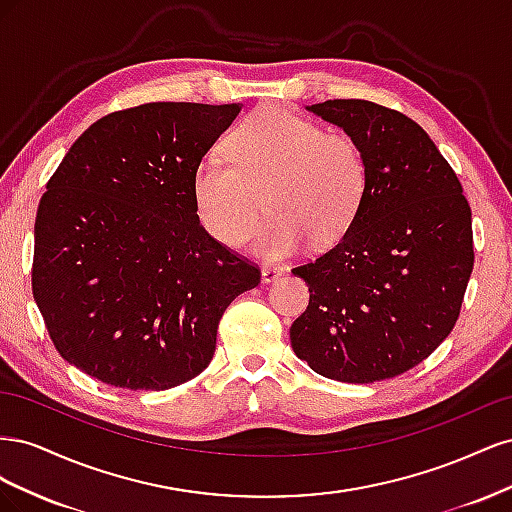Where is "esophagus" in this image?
<instances>
[{
	"label": "esophagus",
	"mask_w": 512,
	"mask_h": 512,
	"mask_svg": "<svg viewBox=\"0 0 512 512\" xmlns=\"http://www.w3.org/2000/svg\"><path fill=\"white\" fill-rule=\"evenodd\" d=\"M260 277H262V284H273L282 277V269L280 267H262Z\"/></svg>",
	"instance_id": "1"
}]
</instances>
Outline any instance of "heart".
Wrapping results in <instances>:
<instances>
[{
	"instance_id": "b5f03b06",
	"label": "heart",
	"mask_w": 512,
	"mask_h": 512,
	"mask_svg": "<svg viewBox=\"0 0 512 512\" xmlns=\"http://www.w3.org/2000/svg\"><path fill=\"white\" fill-rule=\"evenodd\" d=\"M226 151L232 165L205 156L192 173L198 222L226 247L252 235L262 198L271 218L252 250L269 260L292 256L307 241L316 250L333 247L363 205L369 170L359 143L286 108L252 113L228 134Z\"/></svg>"
}]
</instances>
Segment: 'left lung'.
<instances>
[{"label": "left lung", "mask_w": 512, "mask_h": 512, "mask_svg": "<svg viewBox=\"0 0 512 512\" xmlns=\"http://www.w3.org/2000/svg\"><path fill=\"white\" fill-rule=\"evenodd\" d=\"M367 160V190L333 250L292 269L309 305L294 354L352 384L395 378L436 350L459 318L474 267L472 211L453 168L410 117L367 100L305 106Z\"/></svg>", "instance_id": "left-lung-1"}]
</instances>
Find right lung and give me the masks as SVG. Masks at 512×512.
<instances>
[{"instance_id":"obj_1","label":"right lung","mask_w":512,"mask_h":512,"mask_svg":"<svg viewBox=\"0 0 512 512\" xmlns=\"http://www.w3.org/2000/svg\"><path fill=\"white\" fill-rule=\"evenodd\" d=\"M243 104L151 102L98 119L38 205L34 299L57 352L130 391L196 378L260 271L200 226L194 166Z\"/></svg>"}]
</instances>
